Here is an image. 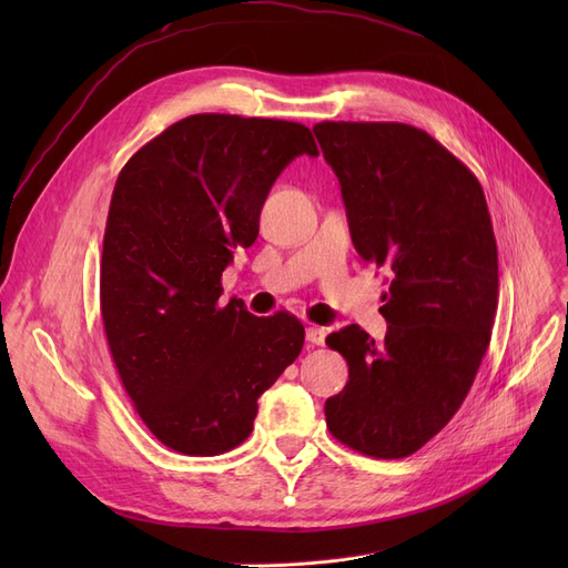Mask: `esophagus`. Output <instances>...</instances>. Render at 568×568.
Instances as JSON below:
<instances>
[{"mask_svg":"<svg viewBox=\"0 0 568 568\" xmlns=\"http://www.w3.org/2000/svg\"><path fill=\"white\" fill-rule=\"evenodd\" d=\"M324 338H326V332L322 329V326H308L306 329V341L311 345H324Z\"/></svg>","mask_w":568,"mask_h":568,"instance_id":"1","label":"esophagus"}]
</instances>
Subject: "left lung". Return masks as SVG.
<instances>
[{
  "instance_id": "8db88e82",
  "label": "left lung",
  "mask_w": 568,
  "mask_h": 568,
  "mask_svg": "<svg viewBox=\"0 0 568 568\" xmlns=\"http://www.w3.org/2000/svg\"><path fill=\"white\" fill-rule=\"evenodd\" d=\"M313 133L356 253L389 278L384 343L356 324L326 336L349 368L324 403L326 426L354 452L405 458L452 422L490 343L499 278L486 195L416 126L322 122Z\"/></svg>"
}]
</instances>
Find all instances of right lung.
Listing matches in <instances>:
<instances>
[{
  "mask_svg": "<svg viewBox=\"0 0 568 568\" xmlns=\"http://www.w3.org/2000/svg\"><path fill=\"white\" fill-rule=\"evenodd\" d=\"M317 156L304 124L191 114L116 176L101 260L112 362L144 426L172 452L242 444L257 398L300 356L304 324L221 304L232 248L251 246L262 204L296 156Z\"/></svg>",
  "mask_w": 568,
  "mask_h": 568,
  "instance_id": "1",
  "label": "right lung"
}]
</instances>
